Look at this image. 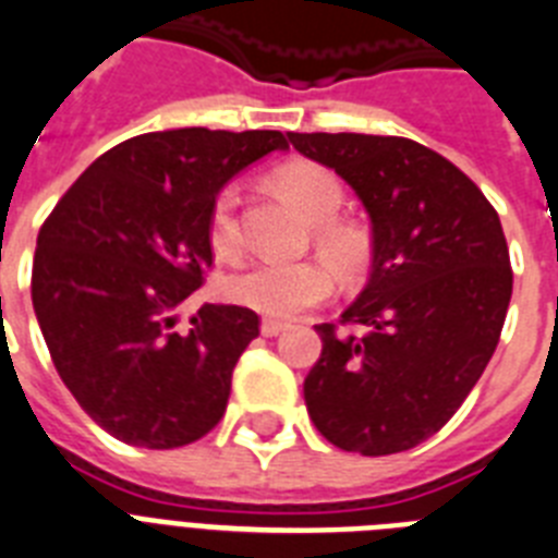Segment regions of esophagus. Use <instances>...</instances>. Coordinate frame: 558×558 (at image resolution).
Wrapping results in <instances>:
<instances>
[{
  "label": "esophagus",
  "instance_id": "obj_1",
  "mask_svg": "<svg viewBox=\"0 0 558 558\" xmlns=\"http://www.w3.org/2000/svg\"><path fill=\"white\" fill-rule=\"evenodd\" d=\"M280 331H287V323H280V320H264V323H260V335H264V337H278Z\"/></svg>",
  "mask_w": 558,
  "mask_h": 558
}]
</instances>
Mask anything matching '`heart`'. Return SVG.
I'll list each match as a JSON object with an SVG mask.
<instances>
[{
  "instance_id": "1",
  "label": "heart",
  "mask_w": 558,
  "mask_h": 558,
  "mask_svg": "<svg viewBox=\"0 0 558 558\" xmlns=\"http://www.w3.org/2000/svg\"><path fill=\"white\" fill-rule=\"evenodd\" d=\"M280 190L298 204L308 221L315 223L320 250L340 266H354L366 252L363 238L354 229L335 223L343 207V184L335 172L317 163H292L278 175ZM241 190L227 184L213 201L209 213V241L221 257H235L243 246L241 218H238ZM335 275L323 260H257L235 271L227 280V298L238 306L269 317H294L303 308L329 298Z\"/></svg>"
}]
</instances>
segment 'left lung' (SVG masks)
Instances as JSON below:
<instances>
[{
  "mask_svg": "<svg viewBox=\"0 0 558 558\" xmlns=\"http://www.w3.org/2000/svg\"><path fill=\"white\" fill-rule=\"evenodd\" d=\"M287 135L343 178L372 221V275L340 315L360 331L315 326L308 416L343 451H409L451 420L499 343L513 292L499 215L465 172L411 138Z\"/></svg>",
  "mask_w": 558,
  "mask_h": 558,
  "instance_id": "left-lung-1",
  "label": "left lung"
}]
</instances>
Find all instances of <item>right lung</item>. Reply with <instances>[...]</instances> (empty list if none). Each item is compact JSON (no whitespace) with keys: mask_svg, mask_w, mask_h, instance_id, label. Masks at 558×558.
<instances>
[{"mask_svg":"<svg viewBox=\"0 0 558 558\" xmlns=\"http://www.w3.org/2000/svg\"><path fill=\"white\" fill-rule=\"evenodd\" d=\"M275 149L278 130L181 128L98 156L36 238L33 312L70 395L107 434L181 448L218 425L257 315L178 306L213 266L209 213L229 178Z\"/></svg>","mask_w":558,"mask_h":558,"instance_id":"add662e5","label":"right lung"}]
</instances>
